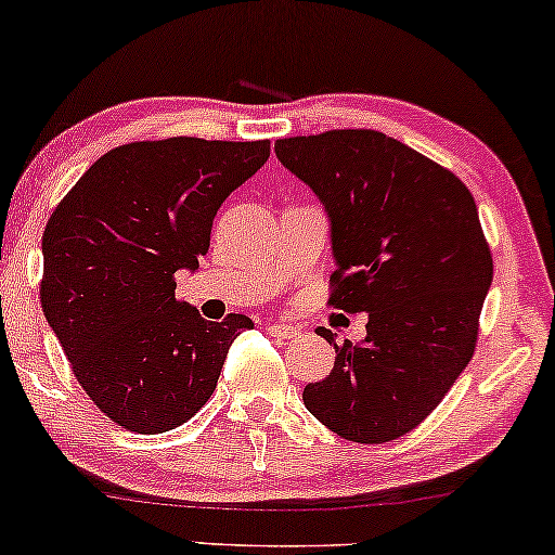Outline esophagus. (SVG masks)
Returning a JSON list of instances; mask_svg holds the SVG:
<instances>
[{"label": "esophagus", "mask_w": 555, "mask_h": 555, "mask_svg": "<svg viewBox=\"0 0 555 555\" xmlns=\"http://www.w3.org/2000/svg\"><path fill=\"white\" fill-rule=\"evenodd\" d=\"M264 331H268L270 336H275V338L300 336V328H295V325H287V323H278V321H270L268 325H264Z\"/></svg>", "instance_id": "1"}]
</instances>
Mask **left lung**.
<instances>
[{
  "mask_svg": "<svg viewBox=\"0 0 555 555\" xmlns=\"http://www.w3.org/2000/svg\"><path fill=\"white\" fill-rule=\"evenodd\" d=\"M285 169L313 189L331 219L333 308L369 313L361 344L302 391L338 437L391 442L427 420L473 359L492 255L469 189L391 135L344 128L280 139Z\"/></svg>",
  "mask_w": 555,
  "mask_h": 555,
  "instance_id": "obj_1",
  "label": "left lung"
}]
</instances>
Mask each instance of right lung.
<instances>
[{"instance_id":"right-lung-1","label":"right lung","mask_w":555,"mask_h":555,"mask_svg":"<svg viewBox=\"0 0 555 555\" xmlns=\"http://www.w3.org/2000/svg\"><path fill=\"white\" fill-rule=\"evenodd\" d=\"M270 156V141L177 135L103 154L42 234L40 302L82 391L128 431L181 427L217 389L247 315L204 321L177 272L207 255L211 222Z\"/></svg>"}]
</instances>
